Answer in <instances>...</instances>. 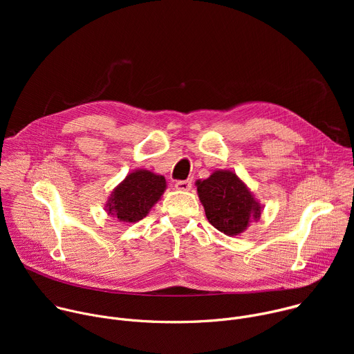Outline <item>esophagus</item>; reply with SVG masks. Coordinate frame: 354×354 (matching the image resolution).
Masks as SVG:
<instances>
[{"mask_svg": "<svg viewBox=\"0 0 354 354\" xmlns=\"http://www.w3.org/2000/svg\"><path fill=\"white\" fill-rule=\"evenodd\" d=\"M175 187H176L178 190L187 192V190L192 189V180H190V179H187V180H179V182H176Z\"/></svg>", "mask_w": 354, "mask_h": 354, "instance_id": "obj_1", "label": "esophagus"}]
</instances>
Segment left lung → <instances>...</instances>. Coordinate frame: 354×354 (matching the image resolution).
<instances>
[{
    "instance_id": "1",
    "label": "left lung",
    "mask_w": 354,
    "mask_h": 354,
    "mask_svg": "<svg viewBox=\"0 0 354 354\" xmlns=\"http://www.w3.org/2000/svg\"><path fill=\"white\" fill-rule=\"evenodd\" d=\"M196 186L209 223L225 235H239L261 218L262 205L235 172L217 169Z\"/></svg>"
}]
</instances>
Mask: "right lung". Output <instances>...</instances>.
I'll use <instances>...</instances> for the list:
<instances>
[{"label": "right lung", "instance_id": "obj_1", "mask_svg": "<svg viewBox=\"0 0 354 354\" xmlns=\"http://www.w3.org/2000/svg\"><path fill=\"white\" fill-rule=\"evenodd\" d=\"M167 189L162 175L148 169L130 172L112 192L105 210L123 224L142 220Z\"/></svg>", "mask_w": 354, "mask_h": 354}]
</instances>
